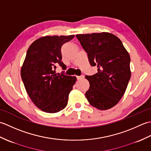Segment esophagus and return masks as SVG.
<instances>
[{
  "mask_svg": "<svg viewBox=\"0 0 151 151\" xmlns=\"http://www.w3.org/2000/svg\"><path fill=\"white\" fill-rule=\"evenodd\" d=\"M84 77V75H81V76H76V78H77L78 81H79V80H81L82 78H83Z\"/></svg>",
  "mask_w": 151,
  "mask_h": 151,
  "instance_id": "esophagus-1",
  "label": "esophagus"
}]
</instances>
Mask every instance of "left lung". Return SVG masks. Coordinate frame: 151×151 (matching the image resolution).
I'll list each match as a JSON object with an SVG mask.
<instances>
[{
	"mask_svg": "<svg viewBox=\"0 0 151 151\" xmlns=\"http://www.w3.org/2000/svg\"><path fill=\"white\" fill-rule=\"evenodd\" d=\"M76 37L87 52L90 65L98 68L95 75L86 76L90 84L86 97L99 110L110 109L120 101L130 81L129 54L114 34L102 32Z\"/></svg>",
	"mask_w": 151,
	"mask_h": 151,
	"instance_id": "left-lung-1",
	"label": "left lung"
}]
</instances>
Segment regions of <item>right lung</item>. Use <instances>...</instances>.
<instances>
[{"mask_svg": "<svg viewBox=\"0 0 151 151\" xmlns=\"http://www.w3.org/2000/svg\"><path fill=\"white\" fill-rule=\"evenodd\" d=\"M75 37L45 36L36 40L27 50L21 75L24 88L34 104L47 113H56L66 107L75 76L56 73L57 65L63 70L61 48Z\"/></svg>", "mask_w": 151, "mask_h": 151, "instance_id": "right-lung-1", "label": "right lung"}]
</instances>
